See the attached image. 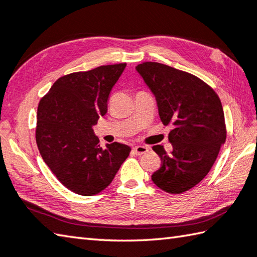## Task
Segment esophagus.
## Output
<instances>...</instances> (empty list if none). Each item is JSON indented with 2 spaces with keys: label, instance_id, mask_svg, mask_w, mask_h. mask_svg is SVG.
Here are the masks:
<instances>
[{
  "label": "esophagus",
  "instance_id": "1",
  "mask_svg": "<svg viewBox=\"0 0 257 257\" xmlns=\"http://www.w3.org/2000/svg\"><path fill=\"white\" fill-rule=\"evenodd\" d=\"M133 151L138 154V156H142L149 151L148 147H144V145H138V147L133 148Z\"/></svg>",
  "mask_w": 257,
  "mask_h": 257
}]
</instances>
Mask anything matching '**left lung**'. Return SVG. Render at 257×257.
Wrapping results in <instances>:
<instances>
[{
  "label": "left lung",
  "instance_id": "1",
  "mask_svg": "<svg viewBox=\"0 0 257 257\" xmlns=\"http://www.w3.org/2000/svg\"><path fill=\"white\" fill-rule=\"evenodd\" d=\"M137 70L156 96L161 122L174 126L169 133L170 154L162 145L152 148L161 159L152 181L169 193L186 192L207 176L226 141L221 101L209 85L189 72L152 61Z\"/></svg>",
  "mask_w": 257,
  "mask_h": 257
}]
</instances>
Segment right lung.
Here are the masks:
<instances>
[{
    "label": "right lung",
    "mask_w": 257,
    "mask_h": 257,
    "mask_svg": "<svg viewBox=\"0 0 257 257\" xmlns=\"http://www.w3.org/2000/svg\"><path fill=\"white\" fill-rule=\"evenodd\" d=\"M126 64L100 66L60 77L40 99L36 141L43 161L67 189L94 196L109 186L128 157V145L100 148L93 126L107 113L113 86Z\"/></svg>",
    "instance_id": "right-lung-1"
}]
</instances>
